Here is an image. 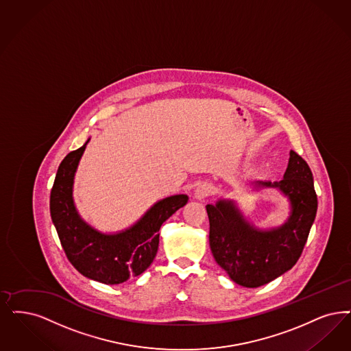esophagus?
<instances>
[{"instance_id":"obj_1","label":"esophagus","mask_w":351,"mask_h":351,"mask_svg":"<svg viewBox=\"0 0 351 351\" xmlns=\"http://www.w3.org/2000/svg\"><path fill=\"white\" fill-rule=\"evenodd\" d=\"M213 192H214V186L211 182H199V184H197L196 189H195V197L197 199H204V198L210 196Z\"/></svg>"}]
</instances>
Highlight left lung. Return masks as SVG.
Masks as SVG:
<instances>
[{
	"label": "left lung",
	"instance_id": "1",
	"mask_svg": "<svg viewBox=\"0 0 351 351\" xmlns=\"http://www.w3.org/2000/svg\"><path fill=\"white\" fill-rule=\"evenodd\" d=\"M257 188H276L290 202L283 225L260 230L247 221L232 199L221 198L206 205L209 243L217 264L244 287H258L278 278L299 260L317 211L313 176L307 162L290 152L280 182H254Z\"/></svg>",
	"mask_w": 351,
	"mask_h": 351
}]
</instances>
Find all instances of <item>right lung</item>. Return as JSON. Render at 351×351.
<instances>
[{
    "mask_svg": "<svg viewBox=\"0 0 351 351\" xmlns=\"http://www.w3.org/2000/svg\"><path fill=\"white\" fill-rule=\"evenodd\" d=\"M64 158L51 191V218L71 265L82 276L104 285H119L152 265L163 222L188 202L186 195L166 197L129 228L104 234L88 225L74 205L73 184L86 145Z\"/></svg>",
    "mask_w": 351,
    "mask_h": 351,
    "instance_id": "add662e5",
    "label": "right lung"
}]
</instances>
